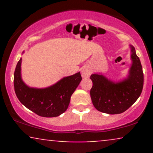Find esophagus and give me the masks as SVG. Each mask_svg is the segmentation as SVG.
<instances>
[{
    "instance_id": "esophagus-1",
    "label": "esophagus",
    "mask_w": 153,
    "mask_h": 153,
    "mask_svg": "<svg viewBox=\"0 0 153 153\" xmlns=\"http://www.w3.org/2000/svg\"><path fill=\"white\" fill-rule=\"evenodd\" d=\"M91 75V69L88 66L81 68V75L82 78H88Z\"/></svg>"
}]
</instances>
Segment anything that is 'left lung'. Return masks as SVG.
<instances>
[{
  "instance_id": "obj_1",
  "label": "left lung",
  "mask_w": 153,
  "mask_h": 153,
  "mask_svg": "<svg viewBox=\"0 0 153 153\" xmlns=\"http://www.w3.org/2000/svg\"><path fill=\"white\" fill-rule=\"evenodd\" d=\"M131 49V65L124 80L114 82L102 74L91 75L93 82L90 94L93 104L99 111L117 114L125 111L137 100L143 91L144 75L134 47Z\"/></svg>"
}]
</instances>
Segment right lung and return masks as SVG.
Instances as JSON below:
<instances>
[{"mask_svg": "<svg viewBox=\"0 0 153 153\" xmlns=\"http://www.w3.org/2000/svg\"><path fill=\"white\" fill-rule=\"evenodd\" d=\"M22 61L21 58L17 63L13 77L15 93L20 102L40 117H55L64 113L69 106L72 94L82 80L80 72L65 77L45 88H31L22 78Z\"/></svg>", "mask_w": 153, "mask_h": 153, "instance_id": "add662e5", "label": "right lung"}]
</instances>
